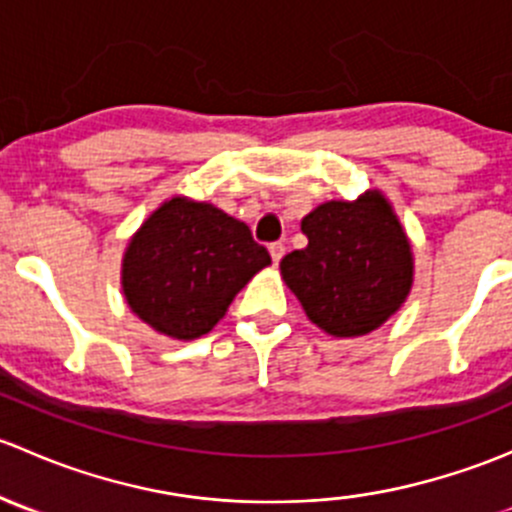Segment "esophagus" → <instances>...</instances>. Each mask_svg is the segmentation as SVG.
<instances>
[{
	"label": "esophagus",
	"mask_w": 512,
	"mask_h": 512,
	"mask_svg": "<svg viewBox=\"0 0 512 512\" xmlns=\"http://www.w3.org/2000/svg\"><path fill=\"white\" fill-rule=\"evenodd\" d=\"M270 255H272V262H280L282 257H285V245H282V242H272L270 245Z\"/></svg>",
	"instance_id": "esophagus-1"
}]
</instances>
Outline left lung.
<instances>
[{
	"label": "left lung",
	"instance_id": "obj_1",
	"mask_svg": "<svg viewBox=\"0 0 512 512\" xmlns=\"http://www.w3.org/2000/svg\"><path fill=\"white\" fill-rule=\"evenodd\" d=\"M307 247L280 270L307 317L334 337H361L404 304L414 282L406 232L376 190L354 203L332 200L302 220Z\"/></svg>",
	"mask_w": 512,
	"mask_h": 512
}]
</instances>
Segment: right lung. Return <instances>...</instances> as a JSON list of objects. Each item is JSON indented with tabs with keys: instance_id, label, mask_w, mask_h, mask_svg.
Returning <instances> with one entry per match:
<instances>
[{
	"instance_id": "right-lung-1",
	"label": "right lung",
	"mask_w": 512,
	"mask_h": 512,
	"mask_svg": "<svg viewBox=\"0 0 512 512\" xmlns=\"http://www.w3.org/2000/svg\"><path fill=\"white\" fill-rule=\"evenodd\" d=\"M270 262L245 223L215 205L173 198L133 235L123 257V292L156 332L198 339Z\"/></svg>"
}]
</instances>
